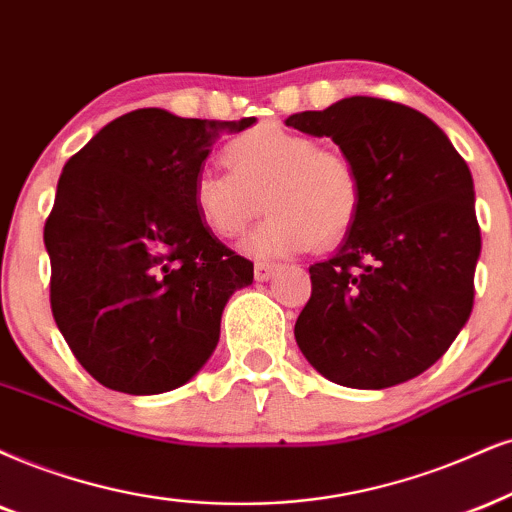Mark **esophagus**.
<instances>
[{"label": "esophagus", "mask_w": 512, "mask_h": 512, "mask_svg": "<svg viewBox=\"0 0 512 512\" xmlns=\"http://www.w3.org/2000/svg\"><path fill=\"white\" fill-rule=\"evenodd\" d=\"M277 270H280V266H275V263H256L254 268V275L258 282H268L270 277H273Z\"/></svg>", "instance_id": "esophagus-1"}]
</instances>
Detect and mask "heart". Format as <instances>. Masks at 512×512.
Segmentation results:
<instances>
[{
	"instance_id": "b5f03b06",
	"label": "heart",
	"mask_w": 512,
	"mask_h": 512,
	"mask_svg": "<svg viewBox=\"0 0 512 512\" xmlns=\"http://www.w3.org/2000/svg\"><path fill=\"white\" fill-rule=\"evenodd\" d=\"M223 159L230 170H199L192 201L201 223L220 239L242 235L266 201L268 218L244 242L249 256L282 258L313 244L334 246L356 223L363 201L356 166L304 132L256 125L225 144Z\"/></svg>"
}]
</instances>
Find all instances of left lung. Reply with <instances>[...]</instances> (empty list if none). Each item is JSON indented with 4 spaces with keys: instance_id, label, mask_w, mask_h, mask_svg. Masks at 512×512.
<instances>
[{
    "instance_id": "1",
    "label": "left lung",
    "mask_w": 512,
    "mask_h": 512,
    "mask_svg": "<svg viewBox=\"0 0 512 512\" xmlns=\"http://www.w3.org/2000/svg\"><path fill=\"white\" fill-rule=\"evenodd\" d=\"M285 123L330 137L363 185L337 254L308 268L313 292L296 344L342 387L413 380L449 351L472 311L482 237L468 163L425 113L387 99L349 97Z\"/></svg>"
}]
</instances>
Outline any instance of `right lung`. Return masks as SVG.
I'll use <instances>...</instances> for the list:
<instances>
[{
  "label": "right lung",
  "instance_id": "obj_1",
  "mask_svg": "<svg viewBox=\"0 0 512 512\" xmlns=\"http://www.w3.org/2000/svg\"><path fill=\"white\" fill-rule=\"evenodd\" d=\"M256 118L137 109L68 159L44 223L49 299L66 344L104 387L163 394L211 358L220 315L254 263L201 223L192 185L213 142Z\"/></svg>",
  "mask_w": 512,
  "mask_h": 512
}]
</instances>
